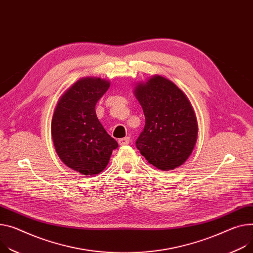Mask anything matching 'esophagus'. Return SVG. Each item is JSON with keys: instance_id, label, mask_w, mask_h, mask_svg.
<instances>
[{"instance_id": "1", "label": "esophagus", "mask_w": 253, "mask_h": 253, "mask_svg": "<svg viewBox=\"0 0 253 253\" xmlns=\"http://www.w3.org/2000/svg\"><path fill=\"white\" fill-rule=\"evenodd\" d=\"M130 142V138L129 137H126V138H122L119 140V143L121 146H125V145H128Z\"/></svg>"}]
</instances>
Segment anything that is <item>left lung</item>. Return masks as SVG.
<instances>
[{
    "mask_svg": "<svg viewBox=\"0 0 253 253\" xmlns=\"http://www.w3.org/2000/svg\"><path fill=\"white\" fill-rule=\"evenodd\" d=\"M146 124L135 146L161 170L182 165L196 145L198 122L185 94L171 81L155 76L134 89Z\"/></svg>",
    "mask_w": 253,
    "mask_h": 253,
    "instance_id": "1",
    "label": "left lung"
}]
</instances>
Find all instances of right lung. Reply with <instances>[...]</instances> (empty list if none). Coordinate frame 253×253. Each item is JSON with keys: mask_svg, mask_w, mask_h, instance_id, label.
<instances>
[{"mask_svg": "<svg viewBox=\"0 0 253 253\" xmlns=\"http://www.w3.org/2000/svg\"><path fill=\"white\" fill-rule=\"evenodd\" d=\"M109 88L100 78L76 82L62 96L53 112L51 135L55 151L70 168L84 175L100 173L118 142L96 115L95 105Z\"/></svg>", "mask_w": 253, "mask_h": 253, "instance_id": "obj_1", "label": "right lung"}]
</instances>
